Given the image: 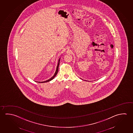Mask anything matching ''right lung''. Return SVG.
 Here are the masks:
<instances>
[{
    "instance_id": "right-lung-1",
    "label": "right lung",
    "mask_w": 133,
    "mask_h": 133,
    "mask_svg": "<svg viewBox=\"0 0 133 133\" xmlns=\"http://www.w3.org/2000/svg\"><path fill=\"white\" fill-rule=\"evenodd\" d=\"M60 58H61V57H60V58H59V59H58V63H57V68H56V71H55V74H54V75L52 77H51L49 79H48L47 80L45 81H44V82H38V83H46V82H49V81H50L52 80V79L54 78L56 76L57 74V72L58 71V67H59V63H60Z\"/></svg>"
}]
</instances>
